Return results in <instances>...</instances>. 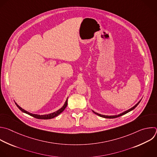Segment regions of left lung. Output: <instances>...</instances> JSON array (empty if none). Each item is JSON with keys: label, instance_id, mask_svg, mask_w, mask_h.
Returning <instances> with one entry per match:
<instances>
[{"label": "left lung", "instance_id": "1", "mask_svg": "<svg viewBox=\"0 0 157 157\" xmlns=\"http://www.w3.org/2000/svg\"><path fill=\"white\" fill-rule=\"evenodd\" d=\"M141 101V100L137 103V104H136V105L133 107H132L131 109H129V110H126V111H125V112H123L122 113H120V114H119V115H113V116H107V115H101V114H98V113H96V112H94V111H92L95 114H96V115H97L98 116H99V117H103V118H118V117H121V116H122V115H125V114H126L127 113H128V112H131V111H132V110H134L138 105H139V103H140V101Z\"/></svg>", "mask_w": 157, "mask_h": 157}]
</instances>
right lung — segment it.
Returning <instances> with one entry per match:
<instances>
[{
  "label": "right lung",
  "instance_id": "right-lung-1",
  "mask_svg": "<svg viewBox=\"0 0 157 157\" xmlns=\"http://www.w3.org/2000/svg\"><path fill=\"white\" fill-rule=\"evenodd\" d=\"M15 104H16V105L17 106V107H18L21 112H24V113H26V114H28V115H30V116H32V117H33L34 118H37V119H41V120H48V119L54 118V117L58 116L59 115H60V114L65 109V108H66L67 106V104H68V98H67V100H66L65 104L63 105V106L60 109H59V110H57V111H56V112H54V113H50V114H48V115H40L31 113H29V112H28L25 110L23 109L22 108H21L16 102H15Z\"/></svg>",
  "mask_w": 157,
  "mask_h": 157
}]
</instances>
